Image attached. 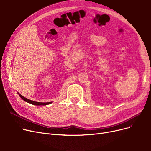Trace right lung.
<instances>
[{"label": "right lung", "instance_id": "1", "mask_svg": "<svg viewBox=\"0 0 151 151\" xmlns=\"http://www.w3.org/2000/svg\"><path fill=\"white\" fill-rule=\"evenodd\" d=\"M19 94V96H20V97L24 100L25 101L27 102V103H29V104H32V105H49L50 104H51L52 102H46V103H43V102H37V101H32V100H30L29 99H27L25 97H24L22 96H21V94H19V93H18Z\"/></svg>", "mask_w": 151, "mask_h": 151}]
</instances>
